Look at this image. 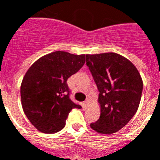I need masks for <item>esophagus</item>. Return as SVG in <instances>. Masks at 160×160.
Here are the masks:
<instances>
[{"label": "esophagus", "instance_id": "obj_1", "mask_svg": "<svg viewBox=\"0 0 160 160\" xmlns=\"http://www.w3.org/2000/svg\"><path fill=\"white\" fill-rule=\"evenodd\" d=\"M90 99H88V98H87V99L85 101V104H86V106H87V107H88V106L90 105Z\"/></svg>", "mask_w": 160, "mask_h": 160}]
</instances>
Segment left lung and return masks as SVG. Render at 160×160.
<instances>
[{
  "mask_svg": "<svg viewBox=\"0 0 160 160\" xmlns=\"http://www.w3.org/2000/svg\"><path fill=\"white\" fill-rule=\"evenodd\" d=\"M89 67L99 91L101 114L90 128L110 135L122 129L136 113L142 80L131 62L115 53L87 54Z\"/></svg>",
  "mask_w": 160,
  "mask_h": 160,
  "instance_id": "left-lung-1",
  "label": "left lung"
}]
</instances>
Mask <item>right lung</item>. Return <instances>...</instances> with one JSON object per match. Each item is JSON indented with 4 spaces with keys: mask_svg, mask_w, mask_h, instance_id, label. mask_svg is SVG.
<instances>
[{
    "mask_svg": "<svg viewBox=\"0 0 160 160\" xmlns=\"http://www.w3.org/2000/svg\"><path fill=\"white\" fill-rule=\"evenodd\" d=\"M85 58V54L53 52L36 61L26 72L21 85L22 108L39 131L58 132L72 109L82 107L70 98L66 81L82 67Z\"/></svg>",
    "mask_w": 160,
    "mask_h": 160,
    "instance_id": "right-lung-1",
    "label": "right lung"
}]
</instances>
